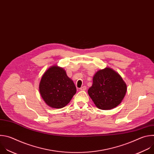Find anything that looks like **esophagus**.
Here are the masks:
<instances>
[{"mask_svg": "<svg viewBox=\"0 0 154 154\" xmlns=\"http://www.w3.org/2000/svg\"><path fill=\"white\" fill-rule=\"evenodd\" d=\"M86 88H87V87H86V86H83V87H82L80 88V90H85Z\"/></svg>", "mask_w": 154, "mask_h": 154, "instance_id": "34e87169", "label": "esophagus"}]
</instances>
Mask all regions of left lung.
<instances>
[{
	"instance_id": "1",
	"label": "left lung",
	"mask_w": 154,
	"mask_h": 154,
	"mask_svg": "<svg viewBox=\"0 0 154 154\" xmlns=\"http://www.w3.org/2000/svg\"><path fill=\"white\" fill-rule=\"evenodd\" d=\"M126 91V84L121 76L113 69L106 67L95 74L88 94L98 109L110 110L121 103Z\"/></svg>"
}]
</instances>
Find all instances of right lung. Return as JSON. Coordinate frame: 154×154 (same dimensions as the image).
Here are the masks:
<instances>
[{
  "instance_id": "obj_1",
  "label": "right lung",
  "mask_w": 154,
  "mask_h": 154,
  "mask_svg": "<svg viewBox=\"0 0 154 154\" xmlns=\"http://www.w3.org/2000/svg\"><path fill=\"white\" fill-rule=\"evenodd\" d=\"M40 94L45 103L52 108L67 105L76 92V86L65 70L57 66L50 67L39 83Z\"/></svg>"
}]
</instances>
